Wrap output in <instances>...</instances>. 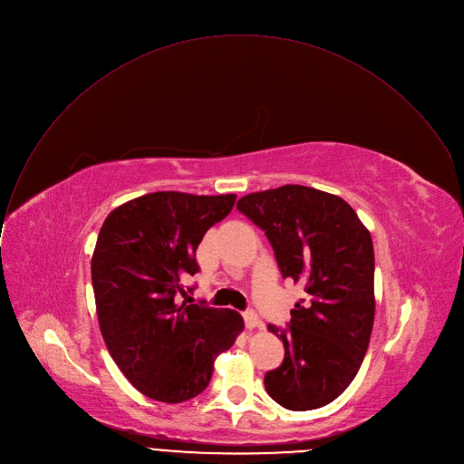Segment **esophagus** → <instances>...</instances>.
Here are the masks:
<instances>
[{
    "label": "esophagus",
    "instance_id": "obj_1",
    "mask_svg": "<svg viewBox=\"0 0 464 464\" xmlns=\"http://www.w3.org/2000/svg\"><path fill=\"white\" fill-rule=\"evenodd\" d=\"M243 320H245L246 329L261 327V320H259V316H257L254 311H245V313H243Z\"/></svg>",
    "mask_w": 464,
    "mask_h": 464
}]
</instances>
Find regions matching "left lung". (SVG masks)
<instances>
[{"label": "left lung", "mask_w": 464, "mask_h": 464, "mask_svg": "<svg viewBox=\"0 0 464 464\" xmlns=\"http://www.w3.org/2000/svg\"><path fill=\"white\" fill-rule=\"evenodd\" d=\"M237 210L265 232L282 276L305 291L285 329L268 324L285 358L266 372L265 390L293 411L322 408L356 377L372 338V236L342 198L300 184L248 194Z\"/></svg>", "instance_id": "obj_1"}]
</instances>
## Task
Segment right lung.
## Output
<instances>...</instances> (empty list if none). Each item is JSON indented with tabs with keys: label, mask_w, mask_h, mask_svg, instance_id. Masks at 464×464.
<instances>
[{
	"label": "right lung",
	"mask_w": 464,
	"mask_h": 464,
	"mask_svg": "<svg viewBox=\"0 0 464 464\" xmlns=\"http://www.w3.org/2000/svg\"><path fill=\"white\" fill-rule=\"evenodd\" d=\"M234 203V194L155 192L115 208L101 228L91 259L101 331L124 377L153 401L205 392L214 360L243 331L236 311L177 302L184 277L199 272L203 236Z\"/></svg>",
	"instance_id": "add662e5"
}]
</instances>
